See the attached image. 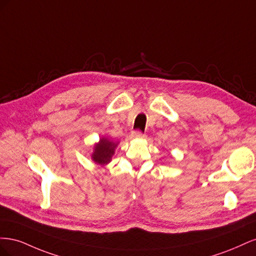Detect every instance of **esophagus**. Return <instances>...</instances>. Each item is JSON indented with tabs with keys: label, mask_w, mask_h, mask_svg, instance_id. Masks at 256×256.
<instances>
[{
	"label": "esophagus",
	"mask_w": 256,
	"mask_h": 256,
	"mask_svg": "<svg viewBox=\"0 0 256 256\" xmlns=\"http://www.w3.org/2000/svg\"><path fill=\"white\" fill-rule=\"evenodd\" d=\"M132 138H145V134H143L140 130H134L132 132Z\"/></svg>",
	"instance_id": "esophagus-1"
}]
</instances>
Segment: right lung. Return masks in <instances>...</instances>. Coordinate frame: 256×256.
I'll return each mask as SVG.
<instances>
[{
    "label": "right lung",
    "mask_w": 256,
    "mask_h": 256,
    "mask_svg": "<svg viewBox=\"0 0 256 256\" xmlns=\"http://www.w3.org/2000/svg\"><path fill=\"white\" fill-rule=\"evenodd\" d=\"M116 143L106 140V138H100L98 144L95 146V152L92 154V158L96 164H106L111 161V157L114 154Z\"/></svg>",
    "instance_id": "obj_1"
}]
</instances>
